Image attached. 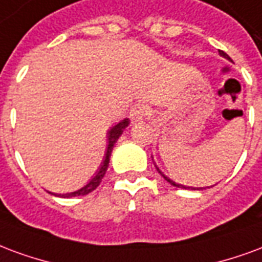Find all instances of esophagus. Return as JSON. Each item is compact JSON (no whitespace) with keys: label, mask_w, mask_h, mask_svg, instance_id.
Wrapping results in <instances>:
<instances>
[{"label":"esophagus","mask_w":262,"mask_h":262,"mask_svg":"<svg viewBox=\"0 0 262 262\" xmlns=\"http://www.w3.org/2000/svg\"><path fill=\"white\" fill-rule=\"evenodd\" d=\"M148 116V107L145 106V104H137V106H134L133 110L129 112V117L133 120L134 123H137V121H141L142 118H145Z\"/></svg>","instance_id":"1"}]
</instances>
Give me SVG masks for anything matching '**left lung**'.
I'll return each mask as SVG.
<instances>
[{
    "instance_id": "obj_1",
    "label": "left lung",
    "mask_w": 262,
    "mask_h": 262,
    "mask_svg": "<svg viewBox=\"0 0 262 262\" xmlns=\"http://www.w3.org/2000/svg\"><path fill=\"white\" fill-rule=\"evenodd\" d=\"M219 54L223 55V57H225V58H228V60H230V57H229V55L226 54V53H225V51L219 50ZM158 170H159V169H158ZM159 173H160V174H162V176H163V177H165V180H166V181H169V183H170L171 186H174V187H180V188H190V187H184V186H180V184H176L174 181L170 180V179H169V177H166V176L163 174V173H162V171H160V170H159ZM191 190H202V188H192V187H191Z\"/></svg>"
}]
</instances>
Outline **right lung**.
<instances>
[{"instance_id": "right-lung-1", "label": "right lung", "mask_w": 262, "mask_h": 262, "mask_svg": "<svg viewBox=\"0 0 262 262\" xmlns=\"http://www.w3.org/2000/svg\"><path fill=\"white\" fill-rule=\"evenodd\" d=\"M129 124V120L128 118H125L123 120L121 123H118L117 125H114L110 131H108V142H107V150H106V156H104V160H103L102 163V167L99 169V171L96 173V176L92 179L89 183H88L86 186L82 187L81 190H78L75 192H70V194H58L57 196H64V198H70V196H78V195H86L89 192H92L93 190H96L97 186L102 183V179L104 177V173L107 170L108 167V162H110V155H112V150H113V146L114 144L117 142L118 137L123 134V131L125 129V127Z\"/></svg>"}]
</instances>
